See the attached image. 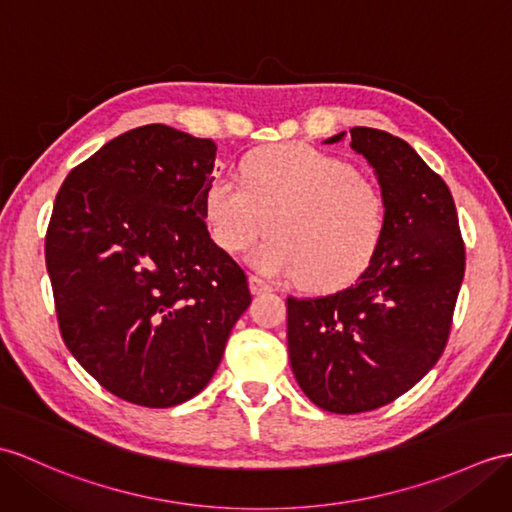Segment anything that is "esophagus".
I'll return each mask as SVG.
<instances>
[{"label":"esophagus","mask_w":512,"mask_h":512,"mask_svg":"<svg viewBox=\"0 0 512 512\" xmlns=\"http://www.w3.org/2000/svg\"><path fill=\"white\" fill-rule=\"evenodd\" d=\"M248 285H251V292L253 294H261V292H268L270 290V283L264 281L261 277H255V275H251V279H248Z\"/></svg>","instance_id":"34e87169"}]
</instances>
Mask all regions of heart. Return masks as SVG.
Returning <instances> with one entry per match:
<instances>
[{
    "mask_svg": "<svg viewBox=\"0 0 512 512\" xmlns=\"http://www.w3.org/2000/svg\"><path fill=\"white\" fill-rule=\"evenodd\" d=\"M202 211L213 242L229 255L251 248L268 229L272 237L253 253V266L314 292L360 279L388 224L386 196L373 178L305 144L253 150L242 161V183L213 176Z\"/></svg>",
    "mask_w": 512,
    "mask_h": 512,
    "instance_id": "1",
    "label": "heart"
}]
</instances>
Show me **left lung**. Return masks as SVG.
Listing matches in <instances>:
<instances>
[{
	"instance_id": "8db88e82",
	"label": "left lung",
	"mask_w": 512,
	"mask_h": 512,
	"mask_svg": "<svg viewBox=\"0 0 512 512\" xmlns=\"http://www.w3.org/2000/svg\"><path fill=\"white\" fill-rule=\"evenodd\" d=\"M351 148L373 165L386 196L384 242L349 288L285 301L296 382L336 414L382 408L427 375L447 347L465 277V242L443 178L386 130L351 128Z\"/></svg>"
}]
</instances>
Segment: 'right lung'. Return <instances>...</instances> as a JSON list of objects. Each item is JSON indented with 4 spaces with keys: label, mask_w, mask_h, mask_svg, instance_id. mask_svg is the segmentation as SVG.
<instances>
[{
    "label": "right lung",
    "mask_w": 512,
    "mask_h": 512,
    "mask_svg": "<svg viewBox=\"0 0 512 512\" xmlns=\"http://www.w3.org/2000/svg\"><path fill=\"white\" fill-rule=\"evenodd\" d=\"M216 150L139 126L76 165L54 200L45 266L61 336L95 382L137 406L198 395L251 305L202 211Z\"/></svg>",
    "instance_id": "right-lung-1"
}]
</instances>
